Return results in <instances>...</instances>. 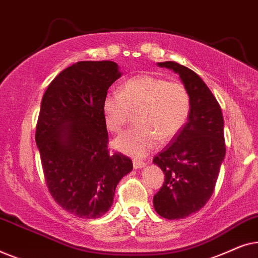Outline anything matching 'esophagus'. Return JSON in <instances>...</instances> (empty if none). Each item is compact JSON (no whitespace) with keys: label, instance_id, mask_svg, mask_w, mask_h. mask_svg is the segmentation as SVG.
Masks as SVG:
<instances>
[{"label":"esophagus","instance_id":"obj_1","mask_svg":"<svg viewBox=\"0 0 258 258\" xmlns=\"http://www.w3.org/2000/svg\"><path fill=\"white\" fill-rule=\"evenodd\" d=\"M133 165L134 169H142L146 167V163L143 161H139V160H134L133 161Z\"/></svg>","mask_w":258,"mask_h":258}]
</instances>
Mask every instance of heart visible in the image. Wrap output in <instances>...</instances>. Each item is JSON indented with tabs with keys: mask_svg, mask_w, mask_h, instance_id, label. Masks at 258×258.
<instances>
[{
	"mask_svg": "<svg viewBox=\"0 0 258 258\" xmlns=\"http://www.w3.org/2000/svg\"><path fill=\"white\" fill-rule=\"evenodd\" d=\"M188 90L178 82L151 75L133 77L123 84L121 93L110 91L102 102L104 123L118 133L136 111L137 124L116 137L112 146L123 154L142 157L158 141L168 142L178 135L190 114Z\"/></svg>",
	"mask_w": 258,
	"mask_h": 258,
	"instance_id": "b5f03b06",
	"label": "heart"
}]
</instances>
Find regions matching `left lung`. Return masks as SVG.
<instances>
[{"label":"left lung","mask_w":258,"mask_h":258,"mask_svg":"<svg viewBox=\"0 0 258 258\" xmlns=\"http://www.w3.org/2000/svg\"><path fill=\"white\" fill-rule=\"evenodd\" d=\"M177 74L190 96L188 122L154 158L164 183L154 196V208L167 220L195 214L213 195L225 156L224 119L220 104L203 80L176 62L157 63Z\"/></svg>","instance_id":"1"}]
</instances>
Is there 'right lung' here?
<instances>
[{
	"mask_svg": "<svg viewBox=\"0 0 258 258\" xmlns=\"http://www.w3.org/2000/svg\"><path fill=\"white\" fill-rule=\"evenodd\" d=\"M122 76L117 63L82 61L62 70L45 90L36 126L45 182L54 200L81 218H98L133 162L108 151L102 102Z\"/></svg>",
	"mask_w": 258,
	"mask_h": 258,
	"instance_id": "right-lung-1",
	"label": "right lung"
}]
</instances>
